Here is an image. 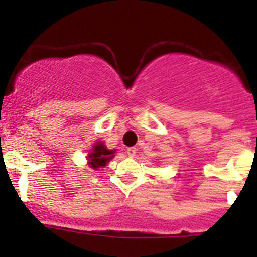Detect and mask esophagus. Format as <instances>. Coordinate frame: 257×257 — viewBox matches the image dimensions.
<instances>
[{
    "mask_svg": "<svg viewBox=\"0 0 257 257\" xmlns=\"http://www.w3.org/2000/svg\"><path fill=\"white\" fill-rule=\"evenodd\" d=\"M126 154L128 156H131V158H133V156L136 155V148H127Z\"/></svg>",
    "mask_w": 257,
    "mask_h": 257,
    "instance_id": "34e87169",
    "label": "esophagus"
}]
</instances>
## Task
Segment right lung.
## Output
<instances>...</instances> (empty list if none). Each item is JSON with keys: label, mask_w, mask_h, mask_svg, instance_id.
Instances as JSON below:
<instances>
[{"label": "right lung", "mask_w": 257, "mask_h": 257, "mask_svg": "<svg viewBox=\"0 0 257 257\" xmlns=\"http://www.w3.org/2000/svg\"><path fill=\"white\" fill-rule=\"evenodd\" d=\"M114 153V150H108L106 146L103 145V143H97L96 145L93 146V151L89 153L88 158L90 159L89 160V165L90 168H93V169H97L99 167H104L107 163L109 161V159L113 158L112 154Z\"/></svg>", "instance_id": "add662e5"}]
</instances>
